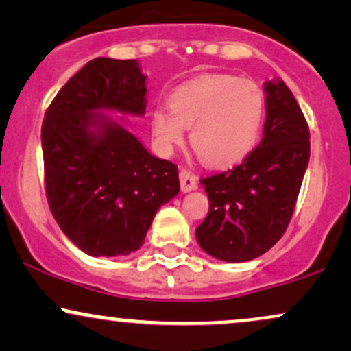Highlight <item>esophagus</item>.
I'll return each instance as SVG.
<instances>
[{
  "label": "esophagus",
  "mask_w": 351,
  "mask_h": 351,
  "mask_svg": "<svg viewBox=\"0 0 351 351\" xmlns=\"http://www.w3.org/2000/svg\"><path fill=\"white\" fill-rule=\"evenodd\" d=\"M180 183H181V191L183 193L193 191V189L198 188V178L188 170L180 171Z\"/></svg>",
  "instance_id": "obj_1"
}]
</instances>
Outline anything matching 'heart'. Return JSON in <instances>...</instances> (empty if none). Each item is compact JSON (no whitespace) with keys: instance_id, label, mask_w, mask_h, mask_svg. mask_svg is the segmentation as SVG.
<instances>
[{"instance_id":"heart-1","label":"heart","mask_w":351,"mask_h":351,"mask_svg":"<svg viewBox=\"0 0 351 351\" xmlns=\"http://www.w3.org/2000/svg\"><path fill=\"white\" fill-rule=\"evenodd\" d=\"M170 108H155L152 128L163 147L181 143L184 128L201 158L216 168L244 160L256 147L265 115L263 88L252 80L213 74L176 88Z\"/></svg>"}]
</instances>
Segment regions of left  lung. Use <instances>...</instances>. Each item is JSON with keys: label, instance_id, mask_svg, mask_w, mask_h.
Wrapping results in <instances>:
<instances>
[{"label": "left lung", "instance_id": "8db88e82", "mask_svg": "<svg viewBox=\"0 0 351 351\" xmlns=\"http://www.w3.org/2000/svg\"><path fill=\"white\" fill-rule=\"evenodd\" d=\"M265 123L256 147L231 170L201 180L209 211L196 239L209 256L245 263L284 236L310 158V132L284 80H269Z\"/></svg>", "mask_w": 351, "mask_h": 351}]
</instances>
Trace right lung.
I'll list each match as a JSON object with an SVG mask.
<instances>
[{"label":"right lung","mask_w":351,"mask_h":351,"mask_svg":"<svg viewBox=\"0 0 351 351\" xmlns=\"http://www.w3.org/2000/svg\"><path fill=\"white\" fill-rule=\"evenodd\" d=\"M135 59L95 58L47 107L41 128L44 184L62 232L88 256L140 249L162 204L180 193L178 167L153 156L123 119L147 107Z\"/></svg>","instance_id":"add662e5"}]
</instances>
